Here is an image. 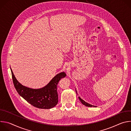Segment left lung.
<instances>
[{"mask_svg":"<svg viewBox=\"0 0 131 131\" xmlns=\"http://www.w3.org/2000/svg\"><path fill=\"white\" fill-rule=\"evenodd\" d=\"M76 93L77 94V90H76ZM78 98H79V99L80 100V101L81 102V103L82 104H83L84 105H85V106H87V107H96V106L92 105H91V104H90L86 103V102H85L84 100H82L81 97H80L79 96L78 97Z\"/></svg>","mask_w":131,"mask_h":131,"instance_id":"8db88e82","label":"left lung"}]
</instances>
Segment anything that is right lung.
Masks as SVG:
<instances>
[{"label": "right lung", "mask_w": 131, "mask_h": 131, "mask_svg": "<svg viewBox=\"0 0 131 131\" xmlns=\"http://www.w3.org/2000/svg\"><path fill=\"white\" fill-rule=\"evenodd\" d=\"M14 87L21 96L35 107L50 109L58 104L57 85L59 81L66 77L65 72H61L54 76L45 86L40 89H32L21 84L16 79L10 67Z\"/></svg>", "instance_id": "1"}]
</instances>
